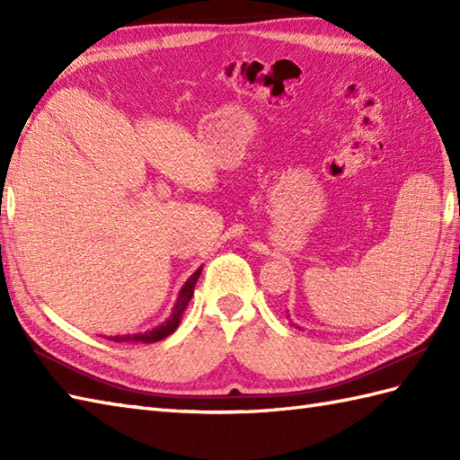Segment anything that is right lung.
<instances>
[{"instance_id":"right-lung-1","label":"right lung","mask_w":460,"mask_h":460,"mask_svg":"<svg viewBox=\"0 0 460 460\" xmlns=\"http://www.w3.org/2000/svg\"><path fill=\"white\" fill-rule=\"evenodd\" d=\"M201 275V269H198L193 272V275L188 279V282L181 287L180 290V296L178 300H175V306L172 310L170 318L164 322V324H160L158 328H152L148 332H142V334H126V336H111L109 340H114V341H140V344H152V341H160L164 338H168L172 332H175V328L180 326L181 322V314L183 310L188 308L190 300L193 296V288H195V282H198Z\"/></svg>"}]
</instances>
